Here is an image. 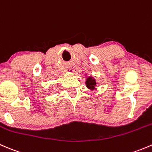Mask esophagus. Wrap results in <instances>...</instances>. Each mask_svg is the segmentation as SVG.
I'll list each match as a JSON object with an SVG mask.
<instances>
[{"label":"esophagus","mask_w":152,"mask_h":152,"mask_svg":"<svg viewBox=\"0 0 152 152\" xmlns=\"http://www.w3.org/2000/svg\"><path fill=\"white\" fill-rule=\"evenodd\" d=\"M69 70H71V69H69ZM72 71H74V70H72Z\"/></svg>","instance_id":"1"}]
</instances>
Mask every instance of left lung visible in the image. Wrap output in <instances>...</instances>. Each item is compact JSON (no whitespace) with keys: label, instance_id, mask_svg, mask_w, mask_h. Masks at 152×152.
Wrapping results in <instances>:
<instances>
[{"label":"left lung","instance_id":"1","mask_svg":"<svg viewBox=\"0 0 152 152\" xmlns=\"http://www.w3.org/2000/svg\"><path fill=\"white\" fill-rule=\"evenodd\" d=\"M86 86L88 87L90 89H94V86L96 85V81L94 78H92L91 77H88L87 78L86 81Z\"/></svg>","mask_w":152,"mask_h":152}]
</instances>
